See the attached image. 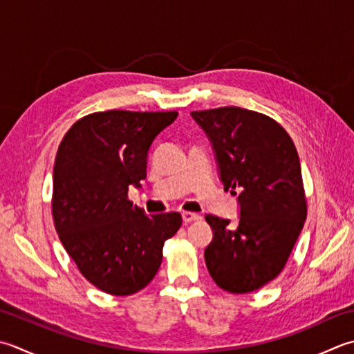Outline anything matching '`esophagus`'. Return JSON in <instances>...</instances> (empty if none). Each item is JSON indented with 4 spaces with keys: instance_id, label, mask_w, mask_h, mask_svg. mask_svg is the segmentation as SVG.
Listing matches in <instances>:
<instances>
[{
    "instance_id": "34e87169",
    "label": "esophagus",
    "mask_w": 354,
    "mask_h": 354,
    "mask_svg": "<svg viewBox=\"0 0 354 354\" xmlns=\"http://www.w3.org/2000/svg\"><path fill=\"white\" fill-rule=\"evenodd\" d=\"M201 216L198 213H193V212H183V221L187 224V223H192V221H196L199 219Z\"/></svg>"
}]
</instances>
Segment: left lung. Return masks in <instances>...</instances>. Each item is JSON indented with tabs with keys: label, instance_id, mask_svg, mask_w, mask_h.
<instances>
[{
	"label": "left lung",
	"instance_id": "8db88e82",
	"mask_svg": "<svg viewBox=\"0 0 354 354\" xmlns=\"http://www.w3.org/2000/svg\"><path fill=\"white\" fill-rule=\"evenodd\" d=\"M209 136L224 190L236 195V224L207 214L213 239L209 273L228 293L244 295L272 282L286 267L307 219L299 156L279 122L241 107L192 112Z\"/></svg>",
	"mask_w": 354,
	"mask_h": 354
}]
</instances>
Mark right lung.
I'll list each match as a JSON object with an SVG mask.
<instances>
[{"instance_id":"right-lung-1","label":"right lung","mask_w":354,"mask_h":354,"mask_svg":"<svg viewBox=\"0 0 354 354\" xmlns=\"http://www.w3.org/2000/svg\"><path fill=\"white\" fill-rule=\"evenodd\" d=\"M178 112L107 110L68 129L53 165L52 216L66 252L101 292L129 296L155 278L178 212L147 216L129 187L147 176L151 142Z\"/></svg>"}]
</instances>
